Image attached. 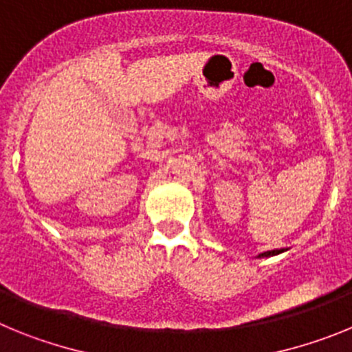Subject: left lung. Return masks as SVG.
I'll return each instance as SVG.
<instances>
[{
    "mask_svg": "<svg viewBox=\"0 0 352 352\" xmlns=\"http://www.w3.org/2000/svg\"><path fill=\"white\" fill-rule=\"evenodd\" d=\"M280 252H284V250H268V252H263V254H259V257H272V256H276V254H280Z\"/></svg>",
    "mask_w": 352,
    "mask_h": 352,
    "instance_id": "8db88e82",
    "label": "left lung"
}]
</instances>
